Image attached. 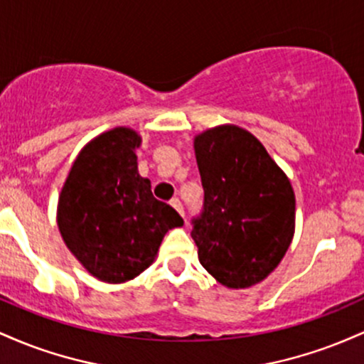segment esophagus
<instances>
[{"instance_id":"esophagus-1","label":"esophagus","mask_w":364,"mask_h":364,"mask_svg":"<svg viewBox=\"0 0 364 364\" xmlns=\"http://www.w3.org/2000/svg\"><path fill=\"white\" fill-rule=\"evenodd\" d=\"M171 205L176 208L179 214L185 217V210H183V203H181V200L178 198V196H174V198H171Z\"/></svg>"}]
</instances>
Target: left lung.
<instances>
[{"mask_svg":"<svg viewBox=\"0 0 364 364\" xmlns=\"http://www.w3.org/2000/svg\"><path fill=\"white\" fill-rule=\"evenodd\" d=\"M203 205L191 219L198 260L217 282L263 281L289 248L296 200L289 179L252 133L217 127L195 139Z\"/></svg>","mask_w":364,"mask_h":364,"instance_id":"8db88e82","label":"left lung"}]
</instances>
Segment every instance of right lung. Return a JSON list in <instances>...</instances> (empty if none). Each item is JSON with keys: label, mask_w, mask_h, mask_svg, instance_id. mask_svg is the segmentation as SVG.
Wrapping results in <instances>:
<instances>
[{"label": "right lung", "mask_w": 364, "mask_h": 364, "mask_svg": "<svg viewBox=\"0 0 364 364\" xmlns=\"http://www.w3.org/2000/svg\"><path fill=\"white\" fill-rule=\"evenodd\" d=\"M140 136L114 128L94 139L63 186L58 225L75 257L99 281L118 284L144 272L169 229L183 225L169 203L152 195L136 168Z\"/></svg>", "instance_id": "add662e5"}]
</instances>
